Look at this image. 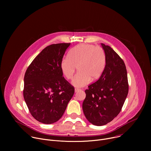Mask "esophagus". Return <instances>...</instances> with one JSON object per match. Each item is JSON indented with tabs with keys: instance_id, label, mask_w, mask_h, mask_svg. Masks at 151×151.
I'll return each instance as SVG.
<instances>
[{
	"instance_id": "1",
	"label": "esophagus",
	"mask_w": 151,
	"mask_h": 151,
	"mask_svg": "<svg viewBox=\"0 0 151 151\" xmlns=\"http://www.w3.org/2000/svg\"><path fill=\"white\" fill-rule=\"evenodd\" d=\"M79 91V88H75V91L76 93V92H78V91Z\"/></svg>"
}]
</instances>
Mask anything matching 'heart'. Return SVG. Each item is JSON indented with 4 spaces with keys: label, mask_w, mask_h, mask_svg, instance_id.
Wrapping results in <instances>:
<instances>
[{
    "label": "heart",
    "mask_w": 151,
    "mask_h": 151,
    "mask_svg": "<svg viewBox=\"0 0 151 151\" xmlns=\"http://www.w3.org/2000/svg\"><path fill=\"white\" fill-rule=\"evenodd\" d=\"M106 55L102 48L89 44H79L64 57L60 63L62 74L67 79H71L78 67V73L73 78L72 84L80 88L88 85L91 79H98L106 66Z\"/></svg>",
    "instance_id": "b5f03b06"
}]
</instances>
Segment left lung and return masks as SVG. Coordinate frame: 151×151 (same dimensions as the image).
<instances>
[{"instance_id": "obj_1", "label": "left lung", "mask_w": 151, "mask_h": 151, "mask_svg": "<svg viewBox=\"0 0 151 151\" xmlns=\"http://www.w3.org/2000/svg\"><path fill=\"white\" fill-rule=\"evenodd\" d=\"M101 45L106 55L105 68L99 79L85 91L82 104L86 118L97 126L110 122L119 114L128 93L124 61L111 47Z\"/></svg>"}]
</instances>
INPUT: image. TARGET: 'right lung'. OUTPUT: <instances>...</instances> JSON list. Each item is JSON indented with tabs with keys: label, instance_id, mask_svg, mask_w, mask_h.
Wrapping results in <instances>:
<instances>
[{
	"label": "right lung",
	"instance_id": "obj_1",
	"mask_svg": "<svg viewBox=\"0 0 151 151\" xmlns=\"http://www.w3.org/2000/svg\"><path fill=\"white\" fill-rule=\"evenodd\" d=\"M70 44H52L33 60L24 75L23 96L33 117L51 124L58 121L73 97L75 88L63 76L60 63Z\"/></svg>",
	"mask_w": 151,
	"mask_h": 151
}]
</instances>
